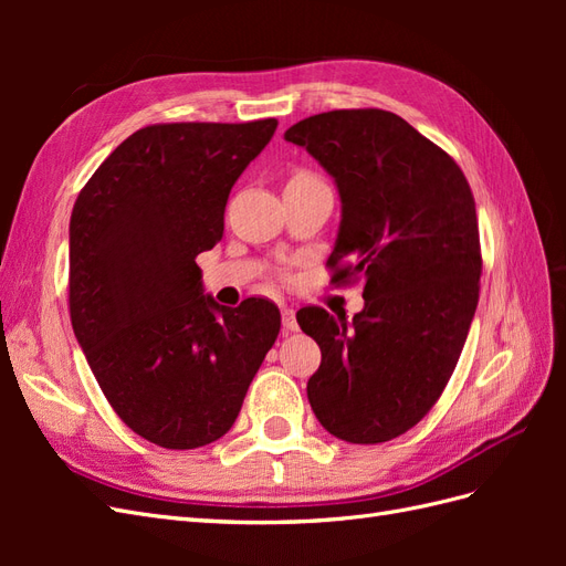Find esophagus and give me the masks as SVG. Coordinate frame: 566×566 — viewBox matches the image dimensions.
<instances>
[{
	"label": "esophagus",
	"instance_id": "obj_1",
	"mask_svg": "<svg viewBox=\"0 0 566 566\" xmlns=\"http://www.w3.org/2000/svg\"><path fill=\"white\" fill-rule=\"evenodd\" d=\"M281 316H283V335L295 333V331H297V318H295V312L290 310V306H283Z\"/></svg>",
	"mask_w": 566,
	"mask_h": 566
}]
</instances>
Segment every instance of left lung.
<instances>
[{"label": "left lung", "instance_id": "left-lung-1", "mask_svg": "<svg viewBox=\"0 0 566 566\" xmlns=\"http://www.w3.org/2000/svg\"><path fill=\"white\" fill-rule=\"evenodd\" d=\"M339 191L333 283L364 281L352 321L297 312L321 347L306 385L342 441L382 443L418 424L449 385L479 302L474 196L447 150L380 108L318 113L285 132Z\"/></svg>", "mask_w": 566, "mask_h": 566}]
</instances>
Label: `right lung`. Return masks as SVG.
I'll list each match as a JSON object with an SVG mask.
<instances>
[{"mask_svg":"<svg viewBox=\"0 0 566 566\" xmlns=\"http://www.w3.org/2000/svg\"><path fill=\"white\" fill-rule=\"evenodd\" d=\"M279 127L167 123L134 132L71 214L73 331L132 432L188 451L224 437L281 331L279 306L202 295L196 256L224 235L235 179Z\"/></svg>","mask_w":566,"mask_h":566,"instance_id":"add662e5","label":"right lung"}]
</instances>
